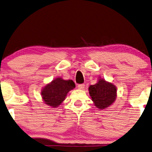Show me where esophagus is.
I'll return each mask as SVG.
<instances>
[{
	"label": "esophagus",
	"mask_w": 152,
	"mask_h": 152,
	"mask_svg": "<svg viewBox=\"0 0 152 152\" xmlns=\"http://www.w3.org/2000/svg\"><path fill=\"white\" fill-rule=\"evenodd\" d=\"M84 87H85V85L84 84L78 85V89H80V90H83Z\"/></svg>",
	"instance_id": "esophagus-1"
}]
</instances>
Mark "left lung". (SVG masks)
Listing matches in <instances>:
<instances>
[{
    "mask_svg": "<svg viewBox=\"0 0 152 152\" xmlns=\"http://www.w3.org/2000/svg\"><path fill=\"white\" fill-rule=\"evenodd\" d=\"M89 94L94 106L100 110L109 107L117 97V88L112 82L100 78L97 83L88 87Z\"/></svg>",
    "mask_w": 152,
    "mask_h": 152,
    "instance_id": "8db88e82",
    "label": "left lung"
}]
</instances>
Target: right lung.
Returning <instances> with one entry per match:
<instances>
[{
  "instance_id": "1",
  "label": "right lung",
  "mask_w": 152,
  "mask_h": 152,
  "mask_svg": "<svg viewBox=\"0 0 152 152\" xmlns=\"http://www.w3.org/2000/svg\"><path fill=\"white\" fill-rule=\"evenodd\" d=\"M76 87L72 80L56 78L43 87L41 96L44 103L51 107H58L64 101L68 93Z\"/></svg>"
}]
</instances>
